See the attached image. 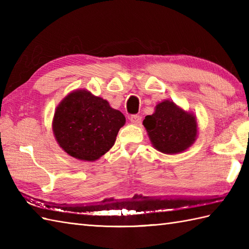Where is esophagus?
Wrapping results in <instances>:
<instances>
[{
    "instance_id": "1",
    "label": "esophagus",
    "mask_w": 249,
    "mask_h": 249,
    "mask_svg": "<svg viewBox=\"0 0 249 249\" xmlns=\"http://www.w3.org/2000/svg\"><path fill=\"white\" fill-rule=\"evenodd\" d=\"M129 120H130V122H131V123H133V124H135V125H138V124H140V122H141V116H140V115H138V114L130 115Z\"/></svg>"
}]
</instances>
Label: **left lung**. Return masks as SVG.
I'll return each mask as SVG.
<instances>
[{"instance_id": "1", "label": "left lung", "mask_w": 249, "mask_h": 249, "mask_svg": "<svg viewBox=\"0 0 249 249\" xmlns=\"http://www.w3.org/2000/svg\"><path fill=\"white\" fill-rule=\"evenodd\" d=\"M151 143L163 154H179L189 149L198 137L196 115L172 100L157 104L154 113L143 120Z\"/></svg>"}]
</instances>
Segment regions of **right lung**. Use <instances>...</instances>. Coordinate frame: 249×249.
Listing matches in <instances>:
<instances>
[{
  "mask_svg": "<svg viewBox=\"0 0 249 249\" xmlns=\"http://www.w3.org/2000/svg\"><path fill=\"white\" fill-rule=\"evenodd\" d=\"M125 116L107 100L87 89H75L61 100L52 131L63 151L83 161H95L113 146Z\"/></svg>",
  "mask_w": 249,
  "mask_h": 249,
  "instance_id": "obj_1",
  "label": "right lung"
}]
</instances>
